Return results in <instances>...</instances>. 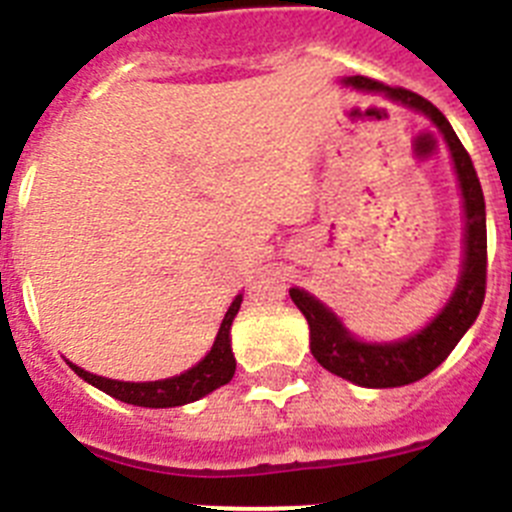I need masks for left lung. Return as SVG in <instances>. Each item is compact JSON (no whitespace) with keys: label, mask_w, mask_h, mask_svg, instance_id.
Segmentation results:
<instances>
[{"label":"left lung","mask_w":512,"mask_h":512,"mask_svg":"<svg viewBox=\"0 0 512 512\" xmlns=\"http://www.w3.org/2000/svg\"><path fill=\"white\" fill-rule=\"evenodd\" d=\"M346 84L359 89L384 92L395 102L405 104L410 110L423 112L441 130L443 140L449 143L454 169L459 176L461 197H464V215H467V230H464V261H461V277L454 295L449 297L446 307L438 312L431 323L418 330L415 336L402 338L395 343H364L354 338L343 328L341 320L328 310L320 300L307 295L305 289H289V297L300 307L310 325V351L323 369L336 377L348 379L359 387H402L413 384L446 361L454 351L469 325L477 320L482 302H485L487 287V223H485V194L479 187L477 171L467 148L461 146L454 128L443 117L436 104L423 99L420 94L402 87H387L382 81L366 79V76H348Z\"/></svg>","instance_id":"obj_1"}]
</instances>
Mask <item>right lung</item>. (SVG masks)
Instances as JSON below:
<instances>
[{"mask_svg": "<svg viewBox=\"0 0 512 512\" xmlns=\"http://www.w3.org/2000/svg\"><path fill=\"white\" fill-rule=\"evenodd\" d=\"M241 302L243 295H238L233 305L228 307V312H225L210 354L200 364L192 366L189 372L179 374V377L158 379V382H117V379L84 372L81 366L71 364V361L69 366L84 382L94 384L97 390L107 392V395L120 402H128V405H138V408H176V405H187V402L200 400V397L210 395L212 390L223 387V384L233 379L235 359L233 348H230V325H233V318L241 310Z\"/></svg>", "mask_w": 512, "mask_h": 512, "instance_id": "right-lung-1", "label": "right lung"}]
</instances>
